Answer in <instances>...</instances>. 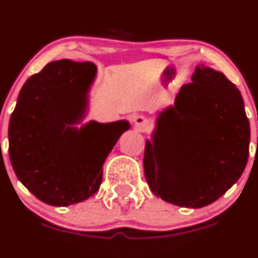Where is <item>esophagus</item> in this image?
<instances>
[{"label": "esophagus", "mask_w": 258, "mask_h": 258, "mask_svg": "<svg viewBox=\"0 0 258 258\" xmlns=\"http://www.w3.org/2000/svg\"><path fill=\"white\" fill-rule=\"evenodd\" d=\"M134 122H135V127H136V128L141 132H145L146 130L148 128V126H150V122H148V119L146 118L145 116H142V114H139V116L135 117Z\"/></svg>", "instance_id": "34e87169"}]
</instances>
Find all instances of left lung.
I'll return each instance as SVG.
<instances>
[{
	"instance_id": "obj_1",
	"label": "left lung",
	"mask_w": 258,
	"mask_h": 258,
	"mask_svg": "<svg viewBox=\"0 0 258 258\" xmlns=\"http://www.w3.org/2000/svg\"><path fill=\"white\" fill-rule=\"evenodd\" d=\"M249 122L238 88L222 72L196 67L175 105L158 114L146 141L151 191L187 209L212 204L241 177L248 160Z\"/></svg>"
}]
</instances>
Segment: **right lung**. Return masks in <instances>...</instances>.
<instances>
[{"label":"right lung","instance_id":"right-lung-1","mask_svg":"<svg viewBox=\"0 0 258 258\" xmlns=\"http://www.w3.org/2000/svg\"><path fill=\"white\" fill-rule=\"evenodd\" d=\"M97 67L70 59L49 62L25 82L10 118V160L17 178L40 201L70 206L98 191L102 166L124 119L90 121L81 128Z\"/></svg>","mask_w":258,"mask_h":258}]
</instances>
